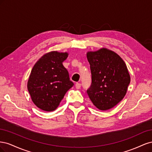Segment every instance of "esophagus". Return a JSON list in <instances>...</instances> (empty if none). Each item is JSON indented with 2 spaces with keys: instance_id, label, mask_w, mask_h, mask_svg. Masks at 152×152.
Listing matches in <instances>:
<instances>
[{
  "instance_id": "1",
  "label": "esophagus",
  "mask_w": 152,
  "mask_h": 152,
  "mask_svg": "<svg viewBox=\"0 0 152 152\" xmlns=\"http://www.w3.org/2000/svg\"><path fill=\"white\" fill-rule=\"evenodd\" d=\"M80 87H81V84H80V83H77L75 84V87H76V89H80Z\"/></svg>"
}]
</instances>
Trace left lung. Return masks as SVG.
Here are the masks:
<instances>
[{"instance_id":"8db88e82","label":"left lung","mask_w":152,"mask_h":152,"mask_svg":"<svg viewBox=\"0 0 152 152\" xmlns=\"http://www.w3.org/2000/svg\"><path fill=\"white\" fill-rule=\"evenodd\" d=\"M87 58L91 72L87 93L99 110L111 109L124 98L130 84L126 63L115 53L104 48L88 52Z\"/></svg>"}]
</instances>
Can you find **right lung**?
<instances>
[{
    "label": "right lung",
    "instance_id": "obj_1",
    "mask_svg": "<svg viewBox=\"0 0 152 152\" xmlns=\"http://www.w3.org/2000/svg\"><path fill=\"white\" fill-rule=\"evenodd\" d=\"M67 57L66 53L50 52L40 58L32 68L27 87L32 101L40 109L54 111L74 85L63 65Z\"/></svg>",
    "mask_w": 152,
    "mask_h": 152
}]
</instances>
